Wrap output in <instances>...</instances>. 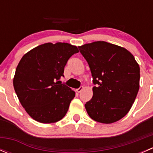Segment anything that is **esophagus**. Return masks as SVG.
Here are the masks:
<instances>
[{
  "label": "esophagus",
  "mask_w": 153,
  "mask_h": 153,
  "mask_svg": "<svg viewBox=\"0 0 153 153\" xmlns=\"http://www.w3.org/2000/svg\"><path fill=\"white\" fill-rule=\"evenodd\" d=\"M83 89H84V87H83V86H80L79 88H78V89H76V92H81V90H82Z\"/></svg>",
  "instance_id": "1"
}]
</instances>
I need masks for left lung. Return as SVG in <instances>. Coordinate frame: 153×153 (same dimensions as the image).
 I'll list each match as a JSON object with an SVG mask.
<instances>
[{"label":"left lung","instance_id":"obj_1","mask_svg":"<svg viewBox=\"0 0 153 153\" xmlns=\"http://www.w3.org/2000/svg\"><path fill=\"white\" fill-rule=\"evenodd\" d=\"M90 68L93 95L85 108L94 121L111 124L124 117L139 89L140 68L133 55L119 46L96 41L78 47Z\"/></svg>","mask_w":153,"mask_h":153}]
</instances>
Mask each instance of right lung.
<instances>
[{"instance_id": "obj_1", "label": "right lung", "mask_w": 153, "mask_h": 153, "mask_svg": "<svg viewBox=\"0 0 153 153\" xmlns=\"http://www.w3.org/2000/svg\"><path fill=\"white\" fill-rule=\"evenodd\" d=\"M78 52L67 43H47L22 57L15 70L13 86L21 105L35 121L55 123L67 114L75 92L59 81L64 67Z\"/></svg>"}]
</instances>
